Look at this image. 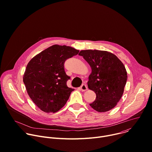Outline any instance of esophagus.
Masks as SVG:
<instances>
[{
    "label": "esophagus",
    "instance_id": "esophagus-1",
    "mask_svg": "<svg viewBox=\"0 0 152 152\" xmlns=\"http://www.w3.org/2000/svg\"><path fill=\"white\" fill-rule=\"evenodd\" d=\"M80 89H81V91H86V90L88 89V87H87L86 85V84H82V85H81V86H80Z\"/></svg>",
    "mask_w": 152,
    "mask_h": 152
}]
</instances>
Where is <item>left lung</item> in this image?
Listing matches in <instances>:
<instances>
[{
    "instance_id": "8db88e82",
    "label": "left lung",
    "mask_w": 152,
    "mask_h": 152,
    "mask_svg": "<svg viewBox=\"0 0 152 152\" xmlns=\"http://www.w3.org/2000/svg\"><path fill=\"white\" fill-rule=\"evenodd\" d=\"M91 67L88 88L96 94L89 105L98 112H106L121 99L127 80V73L122 61L114 54L99 50H82L79 53Z\"/></svg>"
}]
</instances>
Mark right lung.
I'll use <instances>...</instances> for the list:
<instances>
[{
  "mask_svg": "<svg viewBox=\"0 0 152 152\" xmlns=\"http://www.w3.org/2000/svg\"><path fill=\"white\" fill-rule=\"evenodd\" d=\"M79 52L70 46L54 45L28 63L23 82L29 96L42 111L55 113L66 104L74 89L67 86L70 77L66 75L64 64Z\"/></svg>",
  "mask_w": 152,
  "mask_h": 152,
  "instance_id": "add662e5",
  "label": "right lung"
}]
</instances>
